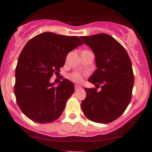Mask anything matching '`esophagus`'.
Returning <instances> with one entry per match:
<instances>
[{
    "label": "esophagus",
    "mask_w": 152,
    "mask_h": 152,
    "mask_svg": "<svg viewBox=\"0 0 152 152\" xmlns=\"http://www.w3.org/2000/svg\"><path fill=\"white\" fill-rule=\"evenodd\" d=\"M75 91H79V90L81 89V88H82V87H81V86H80V85H77V84H76V85H75Z\"/></svg>",
    "instance_id": "1"
}]
</instances>
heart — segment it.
Wrapping results in <instances>:
<instances>
[{
    "mask_svg": "<svg viewBox=\"0 0 152 152\" xmlns=\"http://www.w3.org/2000/svg\"><path fill=\"white\" fill-rule=\"evenodd\" d=\"M71 78H72L74 81L79 82V81H80V80H81L82 77H81V75H80L79 73H74L71 75Z\"/></svg>",
    "mask_w": 152,
    "mask_h": 152,
    "instance_id": "heart-1",
    "label": "heart"
}]
</instances>
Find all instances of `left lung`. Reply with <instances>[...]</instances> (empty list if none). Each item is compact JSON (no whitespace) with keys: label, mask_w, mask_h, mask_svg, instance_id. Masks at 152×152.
I'll use <instances>...</instances> for the list:
<instances>
[{"label":"left lung","mask_w":152,"mask_h":152,"mask_svg":"<svg viewBox=\"0 0 152 152\" xmlns=\"http://www.w3.org/2000/svg\"><path fill=\"white\" fill-rule=\"evenodd\" d=\"M95 56L96 69L88 79L101 91L85 88L81 103L85 116L95 123H110L124 113L131 101L134 75L131 60L124 47L106 33L81 36Z\"/></svg>","instance_id":"8db88e82"}]
</instances>
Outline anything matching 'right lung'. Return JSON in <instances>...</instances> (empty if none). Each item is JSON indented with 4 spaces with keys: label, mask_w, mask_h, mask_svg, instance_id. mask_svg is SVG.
<instances>
[{
    "label": "right lung",
    "mask_w": 152,
    "mask_h": 152,
    "mask_svg": "<svg viewBox=\"0 0 152 152\" xmlns=\"http://www.w3.org/2000/svg\"><path fill=\"white\" fill-rule=\"evenodd\" d=\"M82 44L77 36L45 32L24 46L16 67L14 94L19 107L31 120L52 123L61 116L75 86L64 78L56 87L50 78L60 72L68 52Z\"/></svg>",
    "instance_id": "add662e5"
}]
</instances>
